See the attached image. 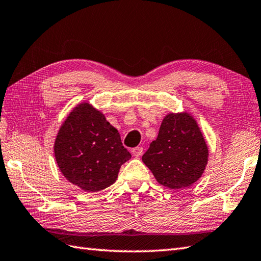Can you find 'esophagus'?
I'll return each instance as SVG.
<instances>
[{"instance_id":"34e87169","label":"esophagus","mask_w":261,"mask_h":261,"mask_svg":"<svg viewBox=\"0 0 261 261\" xmlns=\"http://www.w3.org/2000/svg\"><path fill=\"white\" fill-rule=\"evenodd\" d=\"M132 154H134L135 157H140L141 154L143 153V148H141V147H136V148H134L132 149Z\"/></svg>"}]
</instances>
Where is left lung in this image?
I'll use <instances>...</instances> for the list:
<instances>
[{"label":"left lung","instance_id":"1","mask_svg":"<svg viewBox=\"0 0 261 261\" xmlns=\"http://www.w3.org/2000/svg\"><path fill=\"white\" fill-rule=\"evenodd\" d=\"M142 162L159 184L170 190L190 187L201 178L208 162V147L193 114L187 111L166 114Z\"/></svg>","mask_w":261,"mask_h":261}]
</instances>
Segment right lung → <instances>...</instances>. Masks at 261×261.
Returning a JSON list of instances; mask_svg holds the SVG:
<instances>
[{"label": "right lung", "mask_w": 261, "mask_h": 261, "mask_svg": "<svg viewBox=\"0 0 261 261\" xmlns=\"http://www.w3.org/2000/svg\"><path fill=\"white\" fill-rule=\"evenodd\" d=\"M54 152L65 178L90 193L114 184L121 166L131 158L118 130L90 102L71 109L59 126Z\"/></svg>", "instance_id": "1"}]
</instances>
